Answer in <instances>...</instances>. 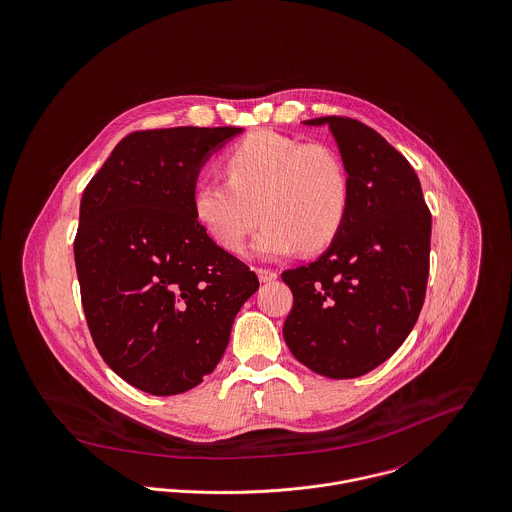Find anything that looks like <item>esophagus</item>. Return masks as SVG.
I'll return each instance as SVG.
<instances>
[{"mask_svg": "<svg viewBox=\"0 0 512 512\" xmlns=\"http://www.w3.org/2000/svg\"><path fill=\"white\" fill-rule=\"evenodd\" d=\"M257 277L261 283H271L277 279V273L273 269H257Z\"/></svg>", "mask_w": 512, "mask_h": 512, "instance_id": "1", "label": "esophagus"}]
</instances>
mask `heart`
Returning a JSON list of instances; mask_svg holds the SVG:
<instances>
[{
    "instance_id": "heart-1",
    "label": "heart",
    "mask_w": 512,
    "mask_h": 512,
    "mask_svg": "<svg viewBox=\"0 0 512 512\" xmlns=\"http://www.w3.org/2000/svg\"><path fill=\"white\" fill-rule=\"evenodd\" d=\"M226 178L194 190L200 224L229 251L251 243L261 259L286 257L300 247L318 251L340 231L349 210V174L340 153L326 143H302L275 131H257L226 155Z\"/></svg>"
}]
</instances>
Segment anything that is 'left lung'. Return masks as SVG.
Returning a JSON list of instances; mask_svg holds the SVG:
<instances>
[{
	"mask_svg": "<svg viewBox=\"0 0 512 512\" xmlns=\"http://www.w3.org/2000/svg\"><path fill=\"white\" fill-rule=\"evenodd\" d=\"M302 123L330 127L351 192L330 247L283 273L294 298L283 336L314 373L353 379L387 361L418 320L432 216L416 172L375 129L338 115Z\"/></svg>",
	"mask_w": 512,
	"mask_h": 512,
	"instance_id": "left-lung-1",
	"label": "left lung"
}]
</instances>
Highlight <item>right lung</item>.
Here are the masks:
<instances>
[{"instance_id": "1", "label": "right lung", "mask_w": 512, "mask_h": 512, "mask_svg": "<svg viewBox=\"0 0 512 512\" xmlns=\"http://www.w3.org/2000/svg\"><path fill=\"white\" fill-rule=\"evenodd\" d=\"M241 127L135 131L115 145L80 202L74 261L104 361L139 391L180 395L220 363L257 275L194 212L204 163Z\"/></svg>"}]
</instances>
